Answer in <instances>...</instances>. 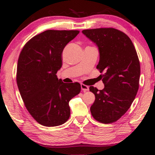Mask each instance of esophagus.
<instances>
[{
    "mask_svg": "<svg viewBox=\"0 0 155 155\" xmlns=\"http://www.w3.org/2000/svg\"><path fill=\"white\" fill-rule=\"evenodd\" d=\"M81 89L83 91H84V92L87 91H89V87L84 84H81Z\"/></svg>",
    "mask_w": 155,
    "mask_h": 155,
    "instance_id": "esophagus-1",
    "label": "esophagus"
}]
</instances>
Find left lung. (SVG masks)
Segmentation results:
<instances>
[{
    "mask_svg": "<svg viewBox=\"0 0 155 155\" xmlns=\"http://www.w3.org/2000/svg\"><path fill=\"white\" fill-rule=\"evenodd\" d=\"M82 33L98 46L96 68L105 86L102 90L89 87L95 95L91 115L104 124L115 122L131 107L138 92L140 66L137 52L129 37L117 29H87Z\"/></svg>",
    "mask_w": 155,
    "mask_h": 155,
    "instance_id": "left-lung-1",
    "label": "left lung"
}]
</instances>
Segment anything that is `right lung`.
<instances>
[{
  "instance_id": "right-lung-1",
  "label": "right lung",
  "mask_w": 155,
  "mask_h": 155,
  "mask_svg": "<svg viewBox=\"0 0 155 155\" xmlns=\"http://www.w3.org/2000/svg\"><path fill=\"white\" fill-rule=\"evenodd\" d=\"M79 31L48 30L24 45L18 59L16 80L30 115L39 124L56 127L69 119L68 103L81 90L78 82L64 83L57 78L62 52Z\"/></svg>"
}]
</instances>
